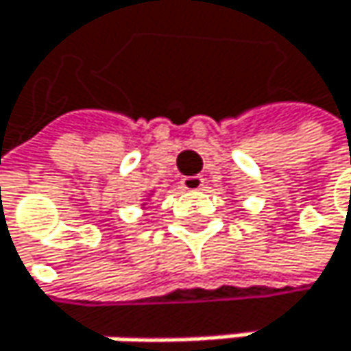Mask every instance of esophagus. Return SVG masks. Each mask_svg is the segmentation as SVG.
<instances>
[{
	"mask_svg": "<svg viewBox=\"0 0 351 351\" xmlns=\"http://www.w3.org/2000/svg\"><path fill=\"white\" fill-rule=\"evenodd\" d=\"M181 187L185 191H197V189L204 187V177H199V174H193V177H183Z\"/></svg>",
	"mask_w": 351,
	"mask_h": 351,
	"instance_id": "34e87169",
	"label": "esophagus"
}]
</instances>
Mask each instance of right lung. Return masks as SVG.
Segmentation results:
<instances>
[{"mask_svg":"<svg viewBox=\"0 0 351 351\" xmlns=\"http://www.w3.org/2000/svg\"><path fill=\"white\" fill-rule=\"evenodd\" d=\"M152 195H154V189H152L149 193H147V195L143 197V204H141V208H145L147 204H149V202H152Z\"/></svg>","mask_w":351,"mask_h":351,"instance_id":"right-lung-1","label":"right lung"}]
</instances>
